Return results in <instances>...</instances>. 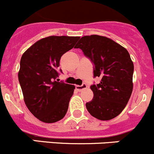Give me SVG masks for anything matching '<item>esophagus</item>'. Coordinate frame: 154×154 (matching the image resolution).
I'll return each instance as SVG.
<instances>
[{
	"label": "esophagus",
	"instance_id": "34e87169",
	"mask_svg": "<svg viewBox=\"0 0 154 154\" xmlns=\"http://www.w3.org/2000/svg\"><path fill=\"white\" fill-rule=\"evenodd\" d=\"M86 88H87V85L86 83H83V84L81 85V86H78V85L76 86V89H77L78 91H83V89H86Z\"/></svg>",
	"mask_w": 154,
	"mask_h": 154
}]
</instances>
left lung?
<instances>
[{"mask_svg":"<svg viewBox=\"0 0 154 154\" xmlns=\"http://www.w3.org/2000/svg\"><path fill=\"white\" fill-rule=\"evenodd\" d=\"M94 65V77L98 84L91 86L94 97L86 103L88 112L102 121L119 116L133 91V63L127 49L113 40L98 35H85L77 42Z\"/></svg>","mask_w":154,"mask_h":154,"instance_id":"left-lung-1","label":"left lung"}]
</instances>
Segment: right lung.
I'll use <instances>...</instances> for the list:
<instances>
[{"mask_svg":"<svg viewBox=\"0 0 154 154\" xmlns=\"http://www.w3.org/2000/svg\"><path fill=\"white\" fill-rule=\"evenodd\" d=\"M80 38L79 36H51L34 43L23 54L18 80L25 104L35 118L54 123L66 116L75 86L56 81L61 57ZM62 72V70H60Z\"/></svg>","mask_w":154,"mask_h":154,"instance_id":"right-lung-1","label":"right lung"}]
</instances>
